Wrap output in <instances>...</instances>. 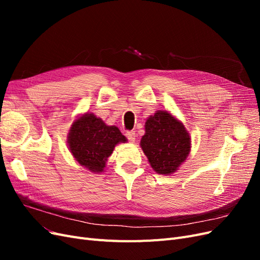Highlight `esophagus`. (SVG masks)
Here are the masks:
<instances>
[{
    "mask_svg": "<svg viewBox=\"0 0 260 260\" xmlns=\"http://www.w3.org/2000/svg\"><path fill=\"white\" fill-rule=\"evenodd\" d=\"M125 137L130 141V142H135L136 141V132L135 131H127L125 132Z\"/></svg>",
    "mask_w": 260,
    "mask_h": 260,
    "instance_id": "esophagus-1",
    "label": "esophagus"
}]
</instances>
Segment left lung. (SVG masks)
I'll use <instances>...</instances> for the list:
<instances>
[{
	"label": "left lung",
	"instance_id": "8db88e82",
	"mask_svg": "<svg viewBox=\"0 0 260 260\" xmlns=\"http://www.w3.org/2000/svg\"><path fill=\"white\" fill-rule=\"evenodd\" d=\"M141 147L157 174L170 175L186 159L191 139L184 125L175 117L158 111L145 122Z\"/></svg>",
	"mask_w": 260,
	"mask_h": 260
}]
</instances>
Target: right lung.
<instances>
[{
	"mask_svg": "<svg viewBox=\"0 0 260 260\" xmlns=\"http://www.w3.org/2000/svg\"><path fill=\"white\" fill-rule=\"evenodd\" d=\"M115 125H106L93 114H85L73 123L68 135L70 152L81 166L92 172H102L105 161L119 142H125Z\"/></svg>",
	"mask_w": 260,
	"mask_h": 260,
	"instance_id": "add662e5",
	"label": "right lung"
}]
</instances>
